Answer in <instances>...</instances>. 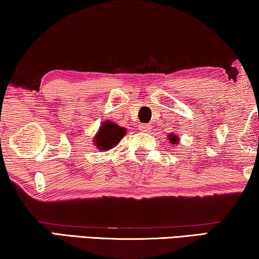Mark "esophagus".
Segmentation results:
<instances>
[{"label":"esophagus","mask_w":259,"mask_h":259,"mask_svg":"<svg viewBox=\"0 0 259 259\" xmlns=\"http://www.w3.org/2000/svg\"><path fill=\"white\" fill-rule=\"evenodd\" d=\"M150 128H151V126L147 125V123H140V125H139V130L144 131V132H148Z\"/></svg>","instance_id":"34e87169"}]
</instances>
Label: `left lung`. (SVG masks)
<instances>
[{"instance_id": "1", "label": "left lung", "mask_w": 259, "mask_h": 259, "mask_svg": "<svg viewBox=\"0 0 259 259\" xmlns=\"http://www.w3.org/2000/svg\"><path fill=\"white\" fill-rule=\"evenodd\" d=\"M168 140L171 141V144H172V145H175V146H176V144L178 143V141H179L178 138H177V137L175 136V134H172V133L169 134V138H168Z\"/></svg>"}]
</instances>
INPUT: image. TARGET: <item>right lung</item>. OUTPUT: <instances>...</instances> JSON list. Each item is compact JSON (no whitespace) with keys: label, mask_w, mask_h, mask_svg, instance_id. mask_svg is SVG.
<instances>
[{"label":"right lung","mask_w":259,"mask_h":259,"mask_svg":"<svg viewBox=\"0 0 259 259\" xmlns=\"http://www.w3.org/2000/svg\"><path fill=\"white\" fill-rule=\"evenodd\" d=\"M125 134L126 130L123 127H120L111 121L102 122V126L94 139L95 145L99 150L108 151L113 148V146H115L125 137Z\"/></svg>","instance_id":"add662e5"}]
</instances>
